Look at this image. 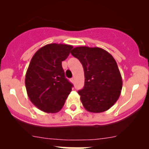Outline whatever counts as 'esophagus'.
Masks as SVG:
<instances>
[{
    "label": "esophagus",
    "instance_id": "obj_1",
    "mask_svg": "<svg viewBox=\"0 0 149 149\" xmlns=\"http://www.w3.org/2000/svg\"><path fill=\"white\" fill-rule=\"evenodd\" d=\"M71 82H72V83H74V78H71Z\"/></svg>",
    "mask_w": 149,
    "mask_h": 149
}]
</instances>
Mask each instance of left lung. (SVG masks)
<instances>
[{
	"label": "left lung",
	"instance_id": "1",
	"mask_svg": "<svg viewBox=\"0 0 149 149\" xmlns=\"http://www.w3.org/2000/svg\"><path fill=\"white\" fill-rule=\"evenodd\" d=\"M71 54L83 66L85 85L78 91L80 100L91 113L106 111L118 100L123 80L117 63L110 53L100 47H74Z\"/></svg>",
	"mask_w": 149,
	"mask_h": 149
}]
</instances>
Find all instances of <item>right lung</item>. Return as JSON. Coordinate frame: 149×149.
<instances>
[{
    "label": "right lung",
    "instance_id": "1",
    "mask_svg": "<svg viewBox=\"0 0 149 149\" xmlns=\"http://www.w3.org/2000/svg\"><path fill=\"white\" fill-rule=\"evenodd\" d=\"M72 45L51 43L34 54L26 73L25 85L31 102L45 113H57L64 105L73 84L66 78L61 61Z\"/></svg>",
    "mask_w": 149,
    "mask_h": 149
}]
</instances>
